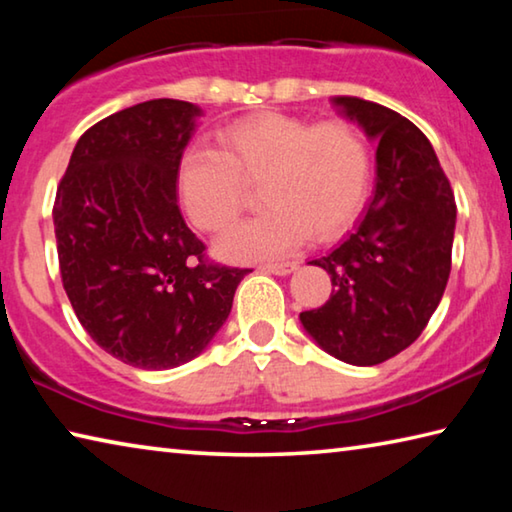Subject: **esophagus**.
<instances>
[{
	"label": "esophagus",
	"instance_id": "obj_1",
	"mask_svg": "<svg viewBox=\"0 0 512 512\" xmlns=\"http://www.w3.org/2000/svg\"><path fill=\"white\" fill-rule=\"evenodd\" d=\"M298 268V262H275V264H262V271L273 275H289Z\"/></svg>",
	"mask_w": 512,
	"mask_h": 512
}]
</instances>
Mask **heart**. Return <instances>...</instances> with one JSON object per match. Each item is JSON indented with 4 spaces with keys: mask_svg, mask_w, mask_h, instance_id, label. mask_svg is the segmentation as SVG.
<instances>
[{
    "mask_svg": "<svg viewBox=\"0 0 512 512\" xmlns=\"http://www.w3.org/2000/svg\"><path fill=\"white\" fill-rule=\"evenodd\" d=\"M219 151L192 149L178 169V192L189 219L219 232L244 210V185L262 183L266 210L216 241L232 262L284 255L307 235L339 237L357 219L370 187V149L348 121L311 124L282 112L241 119L216 133Z\"/></svg>",
    "mask_w": 512,
    "mask_h": 512,
    "instance_id": "1",
    "label": "heart"
}]
</instances>
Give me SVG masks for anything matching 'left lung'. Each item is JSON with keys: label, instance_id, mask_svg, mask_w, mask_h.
Here are the masks:
<instances>
[{"label": "left lung", "instance_id": "1", "mask_svg": "<svg viewBox=\"0 0 512 512\" xmlns=\"http://www.w3.org/2000/svg\"><path fill=\"white\" fill-rule=\"evenodd\" d=\"M343 117L377 140V183L341 246L309 264L332 277L323 307L302 311L305 332L352 366H377L418 339L452 271L456 201L431 142L395 110L334 97Z\"/></svg>", "mask_w": 512, "mask_h": 512}]
</instances>
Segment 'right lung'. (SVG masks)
Here are the masks:
<instances>
[{
  "instance_id": "add662e5",
  "label": "right lung",
  "mask_w": 512,
  "mask_h": 512,
  "mask_svg": "<svg viewBox=\"0 0 512 512\" xmlns=\"http://www.w3.org/2000/svg\"><path fill=\"white\" fill-rule=\"evenodd\" d=\"M203 110L153 99L76 142L54 203L60 277L85 332L112 357L167 370L198 357L250 268L205 259L176 180Z\"/></svg>"
}]
</instances>
